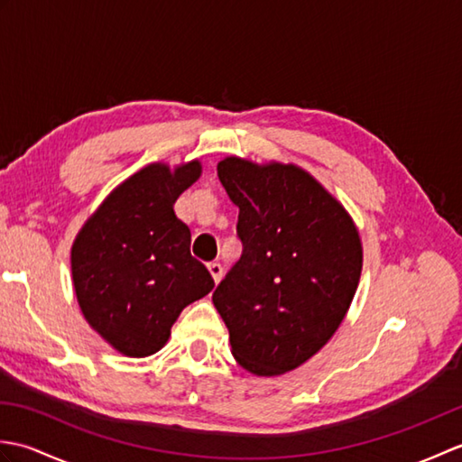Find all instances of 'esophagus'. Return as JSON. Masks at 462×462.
Listing matches in <instances>:
<instances>
[{
	"label": "esophagus",
	"mask_w": 462,
	"mask_h": 462,
	"mask_svg": "<svg viewBox=\"0 0 462 462\" xmlns=\"http://www.w3.org/2000/svg\"><path fill=\"white\" fill-rule=\"evenodd\" d=\"M208 272H210V276H212V280L216 282V283H218L220 282V278H222V266H220V263L218 262H210L208 263Z\"/></svg>",
	"instance_id": "obj_1"
}]
</instances>
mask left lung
<instances>
[{"mask_svg":"<svg viewBox=\"0 0 462 462\" xmlns=\"http://www.w3.org/2000/svg\"><path fill=\"white\" fill-rule=\"evenodd\" d=\"M218 179L238 206L242 256L212 293L232 356L254 375L300 367L346 318L361 240L343 206L291 164L230 156Z\"/></svg>","mask_w":462,"mask_h":462,"instance_id":"left-lung-1","label":"left lung"}]
</instances>
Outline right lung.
Listing matches in <instances>:
<instances>
[{
  "mask_svg": "<svg viewBox=\"0 0 462 462\" xmlns=\"http://www.w3.org/2000/svg\"><path fill=\"white\" fill-rule=\"evenodd\" d=\"M199 176V161L174 172L146 166L109 194L73 244L83 316L129 357L159 351L180 311L214 288L210 272L192 258L189 226L172 208Z\"/></svg>",
  "mask_w": 462,
  "mask_h": 462,
  "instance_id": "obj_1",
  "label": "right lung"
}]
</instances>
